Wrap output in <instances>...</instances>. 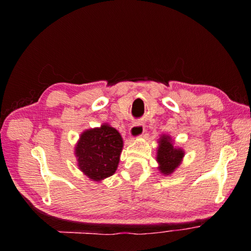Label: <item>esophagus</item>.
Segmentation results:
<instances>
[{
	"mask_svg": "<svg viewBox=\"0 0 251 251\" xmlns=\"http://www.w3.org/2000/svg\"><path fill=\"white\" fill-rule=\"evenodd\" d=\"M144 132H145V126H144L143 123H135V125H132L131 128L129 129V136L131 137L132 139L142 137L144 135Z\"/></svg>",
	"mask_w": 251,
	"mask_h": 251,
	"instance_id": "obj_1",
	"label": "esophagus"
}]
</instances>
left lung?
Segmentation results:
<instances>
[{
    "label": "left lung",
    "mask_w": 251,
    "mask_h": 251,
    "mask_svg": "<svg viewBox=\"0 0 251 251\" xmlns=\"http://www.w3.org/2000/svg\"><path fill=\"white\" fill-rule=\"evenodd\" d=\"M157 143H159L156 150V162L159 163L157 169L163 176H170L181 164L185 151L181 147L175 146L174 140L169 135H161Z\"/></svg>",
    "instance_id": "obj_1"
}]
</instances>
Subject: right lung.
<instances>
[{"mask_svg":"<svg viewBox=\"0 0 251 251\" xmlns=\"http://www.w3.org/2000/svg\"><path fill=\"white\" fill-rule=\"evenodd\" d=\"M123 149L122 136L108 123L84 130L80 135L74 154L78 169L92 181L101 180L115 174Z\"/></svg>","mask_w":251,"mask_h":251,"instance_id":"obj_1","label":"right lung"}]
</instances>
